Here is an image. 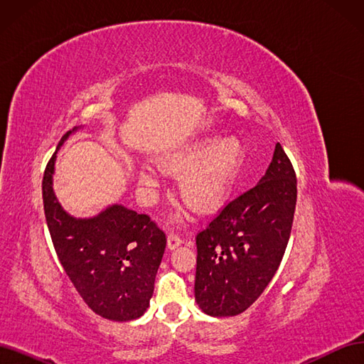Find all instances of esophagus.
<instances>
[{"label": "esophagus", "mask_w": 364, "mask_h": 364, "mask_svg": "<svg viewBox=\"0 0 364 364\" xmlns=\"http://www.w3.org/2000/svg\"><path fill=\"white\" fill-rule=\"evenodd\" d=\"M182 245V238H181V235L178 234V232H170L168 234V238H167V246H168V249L171 250V249H176L178 246H181Z\"/></svg>", "instance_id": "34e87169"}]
</instances>
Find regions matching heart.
I'll return each mask as SVG.
<instances>
[{
    "label": "heart",
    "mask_w": 364,
    "mask_h": 364,
    "mask_svg": "<svg viewBox=\"0 0 364 364\" xmlns=\"http://www.w3.org/2000/svg\"><path fill=\"white\" fill-rule=\"evenodd\" d=\"M241 149L235 139H202L186 150L170 156L162 165L170 173L191 171L181 183L182 199L197 211H211L220 206L230 188L240 167ZM158 173L144 167L139 173V183L153 186Z\"/></svg>",
    "instance_id": "1"
}]
</instances>
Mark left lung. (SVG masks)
Returning <instances> with one entry per match:
<instances>
[{
  "label": "left lung",
  "instance_id": "obj_1",
  "mask_svg": "<svg viewBox=\"0 0 364 364\" xmlns=\"http://www.w3.org/2000/svg\"><path fill=\"white\" fill-rule=\"evenodd\" d=\"M296 197L293 165L278 142L259 182L196 237L194 294L203 313L237 316L261 296L287 247Z\"/></svg>",
  "mask_w": 364,
  "mask_h": 364
}]
</instances>
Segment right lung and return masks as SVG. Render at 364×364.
<instances>
[{"label": "right lung", "mask_w": 364, "mask_h": 364, "mask_svg": "<svg viewBox=\"0 0 364 364\" xmlns=\"http://www.w3.org/2000/svg\"><path fill=\"white\" fill-rule=\"evenodd\" d=\"M77 127L67 132L58 150ZM42 181L43 211L54 250L68 278L91 310L109 321L127 322L144 314L167 238L146 214L111 205L91 218H77L53 191L54 162Z\"/></svg>", "instance_id": "right-lung-1"}]
</instances>
